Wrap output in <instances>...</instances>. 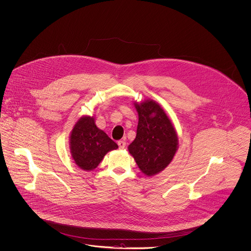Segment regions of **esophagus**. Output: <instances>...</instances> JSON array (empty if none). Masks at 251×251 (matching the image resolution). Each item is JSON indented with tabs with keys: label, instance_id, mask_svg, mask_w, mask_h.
<instances>
[{
	"label": "esophagus",
	"instance_id": "esophagus-1",
	"mask_svg": "<svg viewBox=\"0 0 251 251\" xmlns=\"http://www.w3.org/2000/svg\"><path fill=\"white\" fill-rule=\"evenodd\" d=\"M117 144H118V147H119L120 150H123L126 147V142L125 141H118Z\"/></svg>",
	"mask_w": 251,
	"mask_h": 251
}]
</instances>
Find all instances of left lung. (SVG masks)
Here are the masks:
<instances>
[{"mask_svg": "<svg viewBox=\"0 0 251 251\" xmlns=\"http://www.w3.org/2000/svg\"><path fill=\"white\" fill-rule=\"evenodd\" d=\"M139 115L137 135L128 151L148 177L162 172L179 147L176 129L163 107L153 100L134 102Z\"/></svg>", "mask_w": 251, "mask_h": 251, "instance_id": "obj_1", "label": "left lung"}]
</instances>
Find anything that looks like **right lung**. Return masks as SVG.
<instances>
[{
	"instance_id": "1",
	"label": "right lung",
	"mask_w": 251,
	"mask_h": 251,
	"mask_svg": "<svg viewBox=\"0 0 251 251\" xmlns=\"http://www.w3.org/2000/svg\"><path fill=\"white\" fill-rule=\"evenodd\" d=\"M69 149L75 164L84 171H92L108 151L117 150L118 146L97 127L94 116L84 115L70 132Z\"/></svg>"
}]
</instances>
